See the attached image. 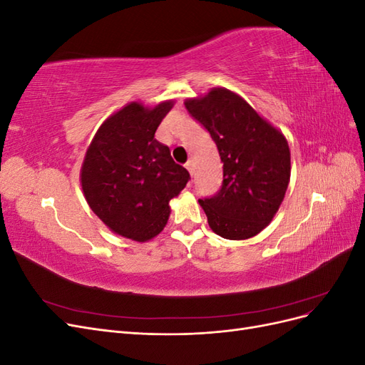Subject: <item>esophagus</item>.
Returning <instances> with one entry per match:
<instances>
[{
    "instance_id": "34e87169",
    "label": "esophagus",
    "mask_w": 365,
    "mask_h": 365,
    "mask_svg": "<svg viewBox=\"0 0 365 365\" xmlns=\"http://www.w3.org/2000/svg\"><path fill=\"white\" fill-rule=\"evenodd\" d=\"M185 169L189 170V173L193 176V172H195V164H193V161L192 160H189L185 163Z\"/></svg>"
}]
</instances>
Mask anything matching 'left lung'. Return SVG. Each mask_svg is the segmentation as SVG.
<instances>
[{"label":"left lung","instance_id":"left-lung-1","mask_svg":"<svg viewBox=\"0 0 365 365\" xmlns=\"http://www.w3.org/2000/svg\"><path fill=\"white\" fill-rule=\"evenodd\" d=\"M184 105L208 130L224 164L217 193L200 200L210 228L230 240L259 235L277 213L288 189V141L244 98L225 88H215Z\"/></svg>","mask_w":365,"mask_h":365}]
</instances>
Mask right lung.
<instances>
[{
    "label": "right lung",
    "instance_id": "add662e5",
    "mask_svg": "<svg viewBox=\"0 0 365 365\" xmlns=\"http://www.w3.org/2000/svg\"><path fill=\"white\" fill-rule=\"evenodd\" d=\"M173 102L145 108L132 102L98 128L86 150L81 181L93 212L114 233L145 242L168 224L169 201L190 173L155 140Z\"/></svg>",
    "mask_w": 365,
    "mask_h": 365
}]
</instances>
